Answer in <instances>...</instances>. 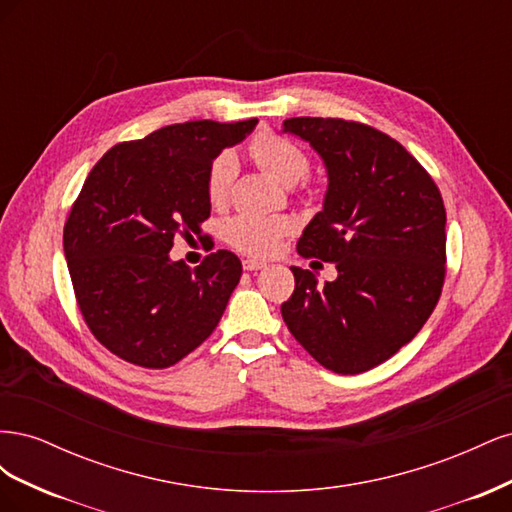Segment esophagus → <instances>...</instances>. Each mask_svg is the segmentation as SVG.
Instances as JSON below:
<instances>
[{
    "label": "esophagus",
    "instance_id": "obj_1",
    "mask_svg": "<svg viewBox=\"0 0 512 512\" xmlns=\"http://www.w3.org/2000/svg\"><path fill=\"white\" fill-rule=\"evenodd\" d=\"M265 267H267L265 262L254 260V258H247V260H243V269H245V271H260V269H265Z\"/></svg>",
    "mask_w": 512,
    "mask_h": 512
}]
</instances>
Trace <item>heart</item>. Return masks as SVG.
I'll return each instance as SVG.
<instances>
[{
	"label": "heart",
	"instance_id": "heart-1",
	"mask_svg": "<svg viewBox=\"0 0 512 512\" xmlns=\"http://www.w3.org/2000/svg\"><path fill=\"white\" fill-rule=\"evenodd\" d=\"M252 160L275 181L292 185L307 177V153L288 138L273 132H258L250 143ZM237 158L232 151H222L213 158L207 173V198L213 207H224L237 177ZM294 230L288 215H237L224 224V239L230 247L256 258L271 256Z\"/></svg>",
	"mask_w": 512,
	"mask_h": 512
}]
</instances>
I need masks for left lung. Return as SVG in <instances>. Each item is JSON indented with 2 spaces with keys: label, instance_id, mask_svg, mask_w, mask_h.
Instances as JSON below:
<instances>
[{
  "label": "left lung",
  "instance_id": "8db88e82",
  "mask_svg": "<svg viewBox=\"0 0 512 512\" xmlns=\"http://www.w3.org/2000/svg\"><path fill=\"white\" fill-rule=\"evenodd\" d=\"M284 132L327 164L324 207L297 243L333 262L337 280L292 267L282 318L294 339L335 374L384 363L423 329L446 277V209L436 181L395 138L359 121L292 117Z\"/></svg>",
  "mask_w": 512,
  "mask_h": 512
}]
</instances>
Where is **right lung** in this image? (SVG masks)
I'll use <instances>...</instances> for the list:
<instances>
[{
  "instance_id": "1",
  "label": "right lung",
  "mask_w": 512,
  "mask_h": 512,
  "mask_svg": "<svg viewBox=\"0 0 512 512\" xmlns=\"http://www.w3.org/2000/svg\"><path fill=\"white\" fill-rule=\"evenodd\" d=\"M258 119L166 126L108 149L91 168L64 226L76 303L91 335L119 359L166 369L218 327L241 260L218 250L192 271L168 252L211 215L207 173Z\"/></svg>"
}]
</instances>
